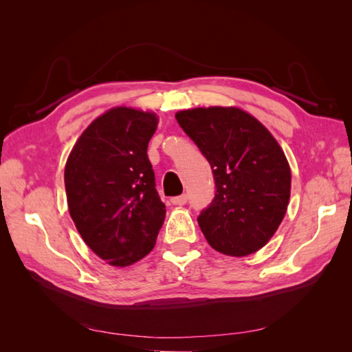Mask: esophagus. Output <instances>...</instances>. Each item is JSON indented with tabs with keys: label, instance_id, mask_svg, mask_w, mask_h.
Returning a JSON list of instances; mask_svg holds the SVG:
<instances>
[{
	"label": "esophagus",
	"instance_id": "1",
	"mask_svg": "<svg viewBox=\"0 0 352 352\" xmlns=\"http://www.w3.org/2000/svg\"><path fill=\"white\" fill-rule=\"evenodd\" d=\"M170 201H172V204H173V206H185V204H186V201H188V195H186V194H184V195H179V197L172 198Z\"/></svg>",
	"mask_w": 352,
	"mask_h": 352
}]
</instances>
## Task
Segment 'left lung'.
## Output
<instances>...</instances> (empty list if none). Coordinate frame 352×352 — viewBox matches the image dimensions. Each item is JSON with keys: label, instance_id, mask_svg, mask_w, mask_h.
Masks as SVG:
<instances>
[{"label": "left lung", "instance_id": "obj_1", "mask_svg": "<svg viewBox=\"0 0 352 352\" xmlns=\"http://www.w3.org/2000/svg\"><path fill=\"white\" fill-rule=\"evenodd\" d=\"M176 120L208 160L216 197L198 225L216 251L245 257L280 226L291 197V167L279 142L239 107H197Z\"/></svg>", "mask_w": 352, "mask_h": 352}]
</instances>
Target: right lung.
<instances>
[{
    "label": "right lung",
    "instance_id": "right-lung-1",
    "mask_svg": "<svg viewBox=\"0 0 352 352\" xmlns=\"http://www.w3.org/2000/svg\"><path fill=\"white\" fill-rule=\"evenodd\" d=\"M157 124L153 111L113 107L82 132L67 157L70 217L83 242L114 267L150 254L166 219L146 154Z\"/></svg>",
    "mask_w": 352,
    "mask_h": 352
}]
</instances>
